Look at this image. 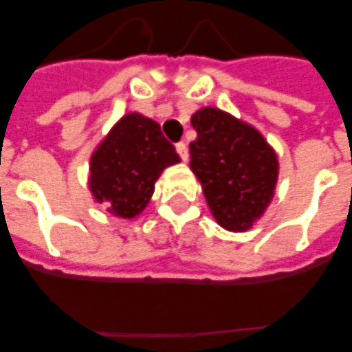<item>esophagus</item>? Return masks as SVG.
<instances>
[{
  "instance_id": "obj_1",
  "label": "esophagus",
  "mask_w": 352,
  "mask_h": 352,
  "mask_svg": "<svg viewBox=\"0 0 352 352\" xmlns=\"http://www.w3.org/2000/svg\"><path fill=\"white\" fill-rule=\"evenodd\" d=\"M175 149H177V153H179V157H181L182 160H188V146H186V144L177 142Z\"/></svg>"
}]
</instances>
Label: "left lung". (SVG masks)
I'll list each match as a JSON object with an SVG mask.
<instances>
[{"label": "left lung", "mask_w": 352, "mask_h": 352, "mask_svg": "<svg viewBox=\"0 0 352 352\" xmlns=\"http://www.w3.org/2000/svg\"><path fill=\"white\" fill-rule=\"evenodd\" d=\"M197 138L190 142V168L223 228L243 232L265 212L278 179L274 149L245 122L204 107L192 117Z\"/></svg>", "instance_id": "obj_1"}]
</instances>
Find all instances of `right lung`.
<instances>
[{
  "instance_id": "1",
  "label": "right lung",
  "mask_w": 352,
  "mask_h": 352,
  "mask_svg": "<svg viewBox=\"0 0 352 352\" xmlns=\"http://www.w3.org/2000/svg\"><path fill=\"white\" fill-rule=\"evenodd\" d=\"M179 160L159 124L131 113L113 127L91 157L89 188L109 214L129 219L146 208L166 166Z\"/></svg>"
}]
</instances>
